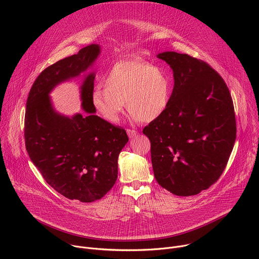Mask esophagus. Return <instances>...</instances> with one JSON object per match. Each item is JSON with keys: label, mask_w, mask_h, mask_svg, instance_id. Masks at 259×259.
Masks as SVG:
<instances>
[{"label": "esophagus", "mask_w": 259, "mask_h": 259, "mask_svg": "<svg viewBox=\"0 0 259 259\" xmlns=\"http://www.w3.org/2000/svg\"><path fill=\"white\" fill-rule=\"evenodd\" d=\"M127 134H128V136L132 139V138H134V137L137 136L138 132H137L136 130H134V129H127Z\"/></svg>", "instance_id": "1"}]
</instances>
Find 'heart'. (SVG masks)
Listing matches in <instances>:
<instances>
[{"instance_id": "obj_1", "label": "heart", "mask_w": 259, "mask_h": 259, "mask_svg": "<svg viewBox=\"0 0 259 259\" xmlns=\"http://www.w3.org/2000/svg\"><path fill=\"white\" fill-rule=\"evenodd\" d=\"M103 86L94 89L91 101L97 114L112 124L120 121L124 101L132 121H155L166 112L172 94L169 73L142 59L117 61L107 71Z\"/></svg>"}]
</instances>
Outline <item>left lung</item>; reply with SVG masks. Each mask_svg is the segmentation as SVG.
I'll return each mask as SVG.
<instances>
[{
	"instance_id": "1",
	"label": "left lung",
	"mask_w": 259,
	"mask_h": 259,
	"mask_svg": "<svg viewBox=\"0 0 259 259\" xmlns=\"http://www.w3.org/2000/svg\"><path fill=\"white\" fill-rule=\"evenodd\" d=\"M173 70L166 112L145 126L155 177L176 196L207 190L223 174L236 140L230 90L207 62L177 52L158 54Z\"/></svg>"
}]
</instances>
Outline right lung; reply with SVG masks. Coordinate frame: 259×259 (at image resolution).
<instances>
[{"instance_id":"right-lung-1","label":"right lung","mask_w":259,"mask_h":259,"mask_svg":"<svg viewBox=\"0 0 259 259\" xmlns=\"http://www.w3.org/2000/svg\"><path fill=\"white\" fill-rule=\"evenodd\" d=\"M99 53L100 47L92 44L45 68L31 86L24 117L25 147L33 165L56 192L84 203L101 199L114 187L118 157L129 138L123 128L94 114V72L81 87L86 115L68 118L56 113L49 93L86 71Z\"/></svg>"}]
</instances>
